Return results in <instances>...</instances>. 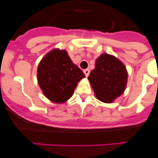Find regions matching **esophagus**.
Returning a JSON list of instances; mask_svg holds the SVG:
<instances>
[{
    "label": "esophagus",
    "mask_w": 158,
    "mask_h": 158,
    "mask_svg": "<svg viewBox=\"0 0 158 158\" xmlns=\"http://www.w3.org/2000/svg\"><path fill=\"white\" fill-rule=\"evenodd\" d=\"M84 73H85V76L88 77L89 75V73H90V70H89V69H84Z\"/></svg>",
    "instance_id": "obj_1"
}]
</instances>
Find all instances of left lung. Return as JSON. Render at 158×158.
Segmentation results:
<instances>
[{
  "instance_id": "obj_1",
  "label": "left lung",
  "mask_w": 158,
  "mask_h": 158,
  "mask_svg": "<svg viewBox=\"0 0 158 158\" xmlns=\"http://www.w3.org/2000/svg\"><path fill=\"white\" fill-rule=\"evenodd\" d=\"M127 79L128 72L124 65L106 53L96 59L95 69L89 76L96 98L106 103L112 102L124 92Z\"/></svg>"
}]
</instances>
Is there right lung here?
I'll return each mask as SVG.
<instances>
[{
  "instance_id": "right-lung-1",
  "label": "right lung",
  "mask_w": 158,
  "mask_h": 158,
  "mask_svg": "<svg viewBox=\"0 0 158 158\" xmlns=\"http://www.w3.org/2000/svg\"><path fill=\"white\" fill-rule=\"evenodd\" d=\"M85 75L73 64L65 50L54 49L41 59L37 81L44 95L56 103L67 101Z\"/></svg>"
}]
</instances>
